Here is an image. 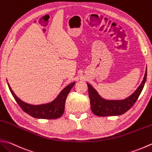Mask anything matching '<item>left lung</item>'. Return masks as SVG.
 <instances>
[{
  "label": "left lung",
  "instance_id": "obj_1",
  "mask_svg": "<svg viewBox=\"0 0 152 152\" xmlns=\"http://www.w3.org/2000/svg\"><path fill=\"white\" fill-rule=\"evenodd\" d=\"M147 77V70L141 84L131 96L123 100H106L101 97L97 91L87 83L89 97L92 112L97 116H117L125 113L134 105L143 90Z\"/></svg>",
  "mask_w": 152,
  "mask_h": 152
}]
</instances>
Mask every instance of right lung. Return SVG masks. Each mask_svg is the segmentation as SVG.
I'll return each instance as SVG.
<instances>
[{
	"label": "right lung",
	"instance_id": "obj_1",
	"mask_svg": "<svg viewBox=\"0 0 152 152\" xmlns=\"http://www.w3.org/2000/svg\"><path fill=\"white\" fill-rule=\"evenodd\" d=\"M75 82L67 86L52 102L39 105H34L26 103L20 99L12 90L10 86L8 83V88L10 89L12 95L23 111L34 118H45V119H55L61 117L64 113L65 102L68 94H69Z\"/></svg>",
	"mask_w": 152,
	"mask_h": 152
}]
</instances>
